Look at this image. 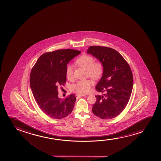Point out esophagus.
Segmentation results:
<instances>
[{
    "instance_id": "34e87169",
    "label": "esophagus",
    "mask_w": 161,
    "mask_h": 161,
    "mask_svg": "<svg viewBox=\"0 0 161 161\" xmlns=\"http://www.w3.org/2000/svg\"><path fill=\"white\" fill-rule=\"evenodd\" d=\"M76 96H80V97H83V96H85L86 95H84V94H77Z\"/></svg>"
}]
</instances>
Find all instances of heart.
<instances>
[{
  "label": "heart",
  "instance_id": "obj_1",
  "mask_svg": "<svg viewBox=\"0 0 161 161\" xmlns=\"http://www.w3.org/2000/svg\"><path fill=\"white\" fill-rule=\"evenodd\" d=\"M75 63L78 66L87 71L89 77L96 80L101 77L103 71V65L100 62H95L94 59L90 55H84L78 58ZM66 77L69 80L74 78L73 68L72 66L68 65L66 70ZM92 85V81L91 80L87 79L77 82L73 87V90L75 92L80 94H86L90 91L91 87Z\"/></svg>",
  "mask_w": 161,
  "mask_h": 161
}]
</instances>
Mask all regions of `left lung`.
Returning a JSON list of instances; mask_svg holds the SVG:
<instances>
[{
  "label": "left lung",
  "instance_id": "obj_1",
  "mask_svg": "<svg viewBox=\"0 0 161 161\" xmlns=\"http://www.w3.org/2000/svg\"><path fill=\"white\" fill-rule=\"evenodd\" d=\"M87 53L98 60L103 67V74L96 86L103 95L95 96L92 112L102 119H110L120 114L130 99L133 87L132 71L128 63L114 49L91 46Z\"/></svg>",
  "mask_w": 161,
  "mask_h": 161
}]
</instances>
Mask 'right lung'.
<instances>
[{
	"label": "right lung",
	"instance_id": "1",
	"mask_svg": "<svg viewBox=\"0 0 161 161\" xmlns=\"http://www.w3.org/2000/svg\"><path fill=\"white\" fill-rule=\"evenodd\" d=\"M80 53V51L70 49L44 53L31 70L32 92L40 109L52 118H64L73 111L76 99L75 95L71 94L61 99L58 90L66 82L67 64Z\"/></svg>",
	"mask_w": 161,
	"mask_h": 161
}]
</instances>
